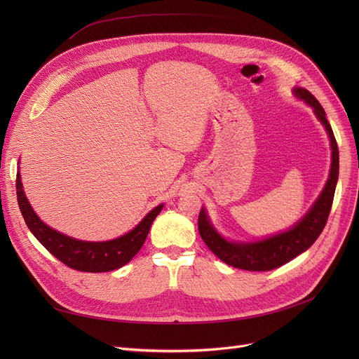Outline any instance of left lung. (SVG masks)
<instances>
[{
  "label": "left lung",
  "mask_w": 359,
  "mask_h": 359,
  "mask_svg": "<svg viewBox=\"0 0 359 359\" xmlns=\"http://www.w3.org/2000/svg\"><path fill=\"white\" fill-rule=\"evenodd\" d=\"M292 91L297 99L303 100L306 104L313 107L314 115L322 122L330 138L332 164L329 179L309 212L295 225H292L290 230L257 241H230L222 237L211 224L206 210L202 208L198 218V229L202 240L224 263L238 269L262 272L285 265L298 255L306 252L317 240V237L322 234L332 210L339 176V149L333 130L326 118L325 109L309 90L303 87H294Z\"/></svg>",
  "instance_id": "1"
}]
</instances>
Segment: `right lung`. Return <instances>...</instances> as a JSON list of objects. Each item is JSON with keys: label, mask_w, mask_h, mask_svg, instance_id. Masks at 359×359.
I'll return each instance as SVG.
<instances>
[{"label": "right lung", "mask_w": 359, "mask_h": 359, "mask_svg": "<svg viewBox=\"0 0 359 359\" xmlns=\"http://www.w3.org/2000/svg\"><path fill=\"white\" fill-rule=\"evenodd\" d=\"M15 187L18 206L32 234L50 255L60 259L67 266L81 272H109L126 265L142 248L151 224L164 206V203L156 206L141 219L135 229L118 238L107 241H83L50 229L36 215L25 195L20 173H17Z\"/></svg>", "instance_id": "right-lung-1"}]
</instances>
